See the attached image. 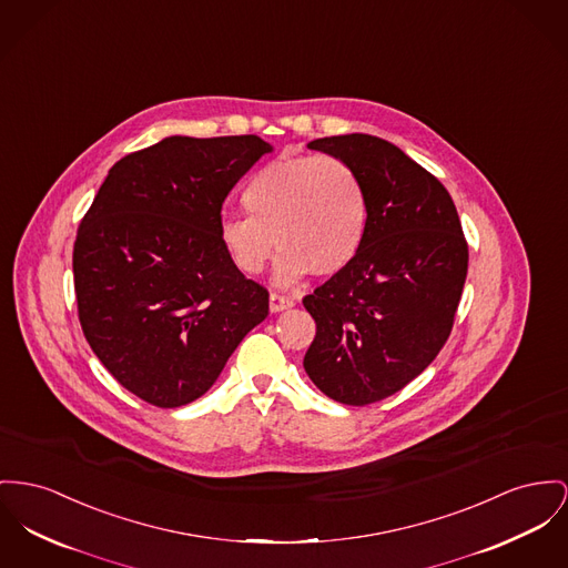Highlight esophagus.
Returning a JSON list of instances; mask_svg holds the SVG:
<instances>
[{
  "label": "esophagus",
  "instance_id": "obj_1",
  "mask_svg": "<svg viewBox=\"0 0 568 568\" xmlns=\"http://www.w3.org/2000/svg\"><path fill=\"white\" fill-rule=\"evenodd\" d=\"M293 305H295V302L288 295H282V293H271V297H268L271 312H282V310H288Z\"/></svg>",
  "mask_w": 568,
  "mask_h": 568
}]
</instances>
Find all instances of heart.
<instances>
[{
    "instance_id": "b5f03b06",
    "label": "heart",
    "mask_w": 568,
    "mask_h": 568,
    "mask_svg": "<svg viewBox=\"0 0 568 568\" xmlns=\"http://www.w3.org/2000/svg\"><path fill=\"white\" fill-rule=\"evenodd\" d=\"M250 215L226 213L222 243L245 275L265 268L273 241L275 275L293 284L303 273L334 275L351 265L368 232V195L351 163L336 154L280 156L258 168L245 190Z\"/></svg>"
}]
</instances>
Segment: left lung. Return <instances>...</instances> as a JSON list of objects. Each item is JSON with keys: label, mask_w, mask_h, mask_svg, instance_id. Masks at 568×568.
Here are the masks:
<instances>
[{"label": "left lung", "mask_w": 568, "mask_h": 568, "mask_svg": "<svg viewBox=\"0 0 568 568\" xmlns=\"http://www.w3.org/2000/svg\"><path fill=\"white\" fill-rule=\"evenodd\" d=\"M368 195V232L357 258L303 297L316 323L303 368L342 405L364 407L403 389L453 332L469 250L448 190L377 135L321 138Z\"/></svg>", "instance_id": "obj_1"}]
</instances>
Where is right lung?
<instances>
[{"label":"right lung","mask_w":568,"mask_h":568,"mask_svg":"<svg viewBox=\"0 0 568 568\" xmlns=\"http://www.w3.org/2000/svg\"><path fill=\"white\" fill-rule=\"evenodd\" d=\"M271 146L183 138L122 156L77 227V314L112 377L161 409L200 398L268 314L222 243V206Z\"/></svg>","instance_id":"1"}]
</instances>
